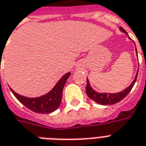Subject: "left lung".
I'll return each mask as SVG.
<instances>
[{
    "label": "left lung",
    "mask_w": 146,
    "mask_h": 146,
    "mask_svg": "<svg viewBox=\"0 0 146 146\" xmlns=\"http://www.w3.org/2000/svg\"><path fill=\"white\" fill-rule=\"evenodd\" d=\"M119 30H120L121 32L125 33V34L127 35V36H128V34H127V32H126L123 28L119 27ZM128 38H129L130 39H131L129 36H128ZM136 54H137V48H136ZM138 72H139V68H138V70H137V74H136L135 78L133 79V82L131 83V84L128 86V87H127L124 90L121 91V92H115V93L96 92V90L92 89V87L91 86V85H90V81L88 80V78H86V80H87V84H86V94H87L88 97L90 98H91L92 100H93L94 102H96V103L99 104H102V105H111V104H114L115 103H118V102H119L120 101H121V100L123 99L124 98L126 97L127 94L130 92V91L132 90V88H133V85H134L136 80H137V75H138Z\"/></svg>",
    "instance_id": "8db88e82"
}]
</instances>
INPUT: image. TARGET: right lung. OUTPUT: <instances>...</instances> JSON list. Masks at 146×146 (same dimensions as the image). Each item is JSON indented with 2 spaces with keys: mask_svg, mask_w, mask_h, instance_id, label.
Masks as SVG:
<instances>
[{
  "mask_svg": "<svg viewBox=\"0 0 146 146\" xmlns=\"http://www.w3.org/2000/svg\"><path fill=\"white\" fill-rule=\"evenodd\" d=\"M71 72H68L64 74L58 80L52 90L48 93L39 97H25L16 93L11 88L10 90L23 105H25L32 111L37 113H50L60 107L62 100V90Z\"/></svg>",
  "mask_w": 146,
  "mask_h": 146,
  "instance_id": "1",
  "label": "right lung"
}]
</instances>
